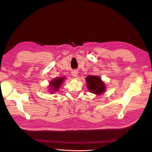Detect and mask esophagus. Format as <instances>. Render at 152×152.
<instances>
[{
  "mask_svg": "<svg viewBox=\"0 0 152 152\" xmlns=\"http://www.w3.org/2000/svg\"><path fill=\"white\" fill-rule=\"evenodd\" d=\"M78 72L77 70H73L72 72V75L74 77H77L78 76Z\"/></svg>",
  "mask_w": 152,
  "mask_h": 152,
  "instance_id": "34e87169",
  "label": "esophagus"
}]
</instances>
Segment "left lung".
<instances>
[{
	"label": "left lung",
	"mask_w": 152,
	"mask_h": 152,
	"mask_svg": "<svg viewBox=\"0 0 152 152\" xmlns=\"http://www.w3.org/2000/svg\"><path fill=\"white\" fill-rule=\"evenodd\" d=\"M87 88L92 93L99 95L102 93L106 90V86L101 78L98 76L89 75L86 78Z\"/></svg>",
	"instance_id": "left-lung-1"
}]
</instances>
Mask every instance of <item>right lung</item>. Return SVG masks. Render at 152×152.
Here are the masks:
<instances>
[{
  "mask_svg": "<svg viewBox=\"0 0 152 152\" xmlns=\"http://www.w3.org/2000/svg\"><path fill=\"white\" fill-rule=\"evenodd\" d=\"M64 80H65V78L61 77V78H56L50 82V88H51L50 92H51V93L58 91V89L60 88Z\"/></svg>",
  "mask_w": 152,
  "mask_h": 152,
  "instance_id": "add662e5",
  "label": "right lung"
}]
</instances>
